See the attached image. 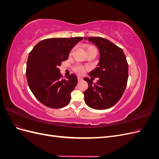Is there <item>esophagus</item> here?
Listing matches in <instances>:
<instances>
[{
    "label": "esophagus",
    "instance_id": "1",
    "mask_svg": "<svg viewBox=\"0 0 159 159\" xmlns=\"http://www.w3.org/2000/svg\"><path fill=\"white\" fill-rule=\"evenodd\" d=\"M78 81H82V80H83V78H81V77H80V76H78Z\"/></svg>",
    "mask_w": 159,
    "mask_h": 159
}]
</instances>
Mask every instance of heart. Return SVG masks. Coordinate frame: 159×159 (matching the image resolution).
<instances>
[{
    "label": "heart",
    "mask_w": 159,
    "mask_h": 159,
    "mask_svg": "<svg viewBox=\"0 0 159 159\" xmlns=\"http://www.w3.org/2000/svg\"><path fill=\"white\" fill-rule=\"evenodd\" d=\"M94 48V47H89L88 48V50H89V49H90V48ZM74 70H75V71L77 72V73H78V74H83V73H84V67H82L81 66L77 65L76 66H75Z\"/></svg>",
    "instance_id": "obj_1"
}]
</instances>
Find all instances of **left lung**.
Masks as SVG:
<instances>
[{
  "instance_id": "8db88e82",
  "label": "left lung",
  "mask_w": 159,
  "mask_h": 159,
  "mask_svg": "<svg viewBox=\"0 0 159 159\" xmlns=\"http://www.w3.org/2000/svg\"><path fill=\"white\" fill-rule=\"evenodd\" d=\"M95 44L99 52L98 67L89 72L91 78H99L93 83L89 78H84L88 84L84 91V99L89 107L102 110L116 104L125 90L128 80V64L121 48L105 38H85Z\"/></svg>"
}]
</instances>
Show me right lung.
I'll return each instance as SVG.
<instances>
[{"label":"right lung","mask_w":159,"mask_h":159,"mask_svg":"<svg viewBox=\"0 0 159 159\" xmlns=\"http://www.w3.org/2000/svg\"><path fill=\"white\" fill-rule=\"evenodd\" d=\"M83 37L53 38L39 42L28 55L26 79L36 98L50 108L68 105L71 92L78 83L75 74L61 78L59 66L68 58L72 48Z\"/></svg>","instance_id":"1"}]
</instances>
